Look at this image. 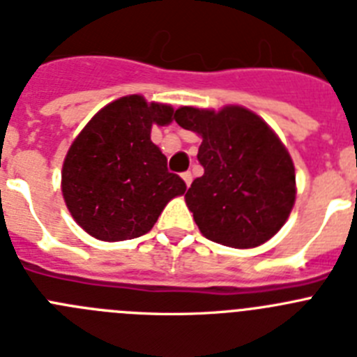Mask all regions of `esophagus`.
<instances>
[{
    "instance_id": "34e87169",
    "label": "esophagus",
    "mask_w": 357,
    "mask_h": 357,
    "mask_svg": "<svg viewBox=\"0 0 357 357\" xmlns=\"http://www.w3.org/2000/svg\"><path fill=\"white\" fill-rule=\"evenodd\" d=\"M182 178H184V182H185V185H191V182H193V175H191V173L189 172H185V173H182Z\"/></svg>"
}]
</instances>
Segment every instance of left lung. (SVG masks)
Wrapping results in <instances>:
<instances>
[{
    "label": "left lung",
    "mask_w": 357,
    "mask_h": 357,
    "mask_svg": "<svg viewBox=\"0 0 357 357\" xmlns=\"http://www.w3.org/2000/svg\"><path fill=\"white\" fill-rule=\"evenodd\" d=\"M175 121L202 137L185 204L207 239L232 248L273 238L295 206L291 155L268 123L241 105L220 110L181 107Z\"/></svg>",
    "instance_id": "1"
}]
</instances>
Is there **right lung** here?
Returning a JSON list of instances; mask_svg holds the SVG:
<instances>
[{
	"label": "right lung",
	"mask_w": 357,
	"mask_h": 357,
	"mask_svg": "<svg viewBox=\"0 0 357 357\" xmlns=\"http://www.w3.org/2000/svg\"><path fill=\"white\" fill-rule=\"evenodd\" d=\"M172 121V105L130 94L98 110L75 137L62 166V197L87 234L100 241L139 238L172 198L185 193L150 139L153 125Z\"/></svg>",
	"instance_id": "obj_1"
}]
</instances>
